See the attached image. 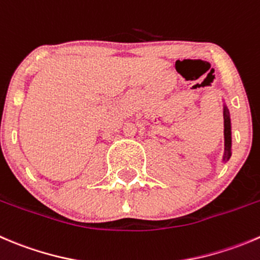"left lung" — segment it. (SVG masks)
<instances>
[{"mask_svg": "<svg viewBox=\"0 0 260 260\" xmlns=\"http://www.w3.org/2000/svg\"><path fill=\"white\" fill-rule=\"evenodd\" d=\"M223 136H225V156L223 161H228L231 156V120L228 107H223Z\"/></svg>", "mask_w": 260, "mask_h": 260, "instance_id": "obj_1", "label": "left lung"}]
</instances>
